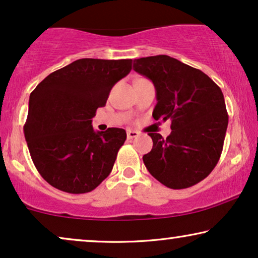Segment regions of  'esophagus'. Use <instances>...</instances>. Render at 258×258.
<instances>
[{"instance_id":"34e87169","label":"esophagus","mask_w":258,"mask_h":258,"mask_svg":"<svg viewBox=\"0 0 258 258\" xmlns=\"http://www.w3.org/2000/svg\"><path fill=\"white\" fill-rule=\"evenodd\" d=\"M126 136H128L129 140L132 139H136L137 136H139V133L135 132V130H126Z\"/></svg>"}]
</instances>
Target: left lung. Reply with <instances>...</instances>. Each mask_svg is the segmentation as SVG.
Masks as SVG:
<instances>
[{
  "label": "left lung",
  "mask_w": 258,
  "mask_h": 258,
  "mask_svg": "<svg viewBox=\"0 0 258 258\" xmlns=\"http://www.w3.org/2000/svg\"><path fill=\"white\" fill-rule=\"evenodd\" d=\"M134 70L156 89L153 117L171 121L167 139L148 134L153 140V149L143 156L148 171L170 189L197 184L216 167L223 149L228 112L221 88L167 55L134 59Z\"/></svg>",
  "instance_id": "obj_1"
}]
</instances>
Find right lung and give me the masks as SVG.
<instances>
[{
	"instance_id": "right-lung-1",
	"label": "right lung",
	"mask_w": 258,
	"mask_h": 258,
	"mask_svg": "<svg viewBox=\"0 0 258 258\" xmlns=\"http://www.w3.org/2000/svg\"><path fill=\"white\" fill-rule=\"evenodd\" d=\"M133 59L81 58L48 75L33 90L23 126L31 160L54 188L94 190L110 174L126 139L121 128L95 132L91 118L104 107Z\"/></svg>"
}]
</instances>
